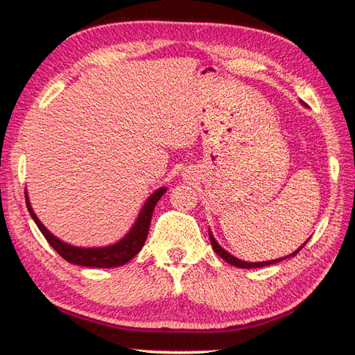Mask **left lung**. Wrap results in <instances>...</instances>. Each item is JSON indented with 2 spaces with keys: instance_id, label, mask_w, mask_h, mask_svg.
I'll return each mask as SVG.
<instances>
[{
  "instance_id": "1",
  "label": "left lung",
  "mask_w": 355,
  "mask_h": 355,
  "mask_svg": "<svg viewBox=\"0 0 355 355\" xmlns=\"http://www.w3.org/2000/svg\"><path fill=\"white\" fill-rule=\"evenodd\" d=\"M209 239H211V245H212V248H214V251L217 252L221 259L223 260H226L229 265H232V266H237V268H241V269H251V268H261V266H269V265H274V263H279V261H282V260H284V259H288V257H294V255H297L298 252L302 251L303 249V246L306 245V243H304L303 246H300L297 249L295 252H293L291 255H288V257H283V259H279V260H270V261H261V263H248V261H241V260H239V259H235L234 255H231L229 252H226L223 248H221L217 241H215V239L212 237V234L209 232Z\"/></svg>"
}]
</instances>
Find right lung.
<instances>
[{"label": "right lung", "instance_id": "1", "mask_svg": "<svg viewBox=\"0 0 355 355\" xmlns=\"http://www.w3.org/2000/svg\"><path fill=\"white\" fill-rule=\"evenodd\" d=\"M164 192L166 189L163 187V189H158L152 193L149 200L146 201V205L143 206L140 217H138L135 226L132 227V231L121 241H118L114 246L95 248V249L73 248L71 245L62 243L61 240L55 237V235L49 232L43 226V223L38 220L37 215L33 214L27 196H26V206H27V211H29V214L32 215L33 221L37 223L41 234H43L44 239L49 241V245H51L66 261L73 263V265L87 266V268H116V266H123L124 263H128L129 260L134 259V257L141 251L144 241L148 239L152 212H154L157 201L162 198Z\"/></svg>", "mask_w": 355, "mask_h": 355}]
</instances>
